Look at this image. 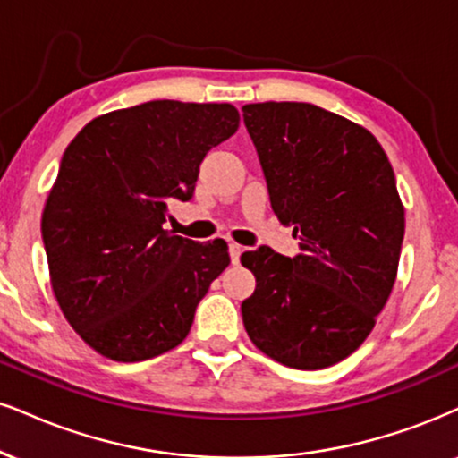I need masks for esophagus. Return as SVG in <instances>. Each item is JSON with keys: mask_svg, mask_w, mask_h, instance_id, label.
I'll return each mask as SVG.
<instances>
[{"mask_svg": "<svg viewBox=\"0 0 458 458\" xmlns=\"http://www.w3.org/2000/svg\"><path fill=\"white\" fill-rule=\"evenodd\" d=\"M242 250H244V248H242L240 244H235V242H231V244H229V257H231V261L238 263L240 257H242Z\"/></svg>", "mask_w": 458, "mask_h": 458, "instance_id": "obj_1", "label": "esophagus"}]
</instances>
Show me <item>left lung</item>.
<instances>
[{
  "label": "left lung",
  "instance_id": "8db88e82",
  "mask_svg": "<svg viewBox=\"0 0 458 458\" xmlns=\"http://www.w3.org/2000/svg\"><path fill=\"white\" fill-rule=\"evenodd\" d=\"M244 123L272 210L301 255H242L255 293L242 301L252 344L295 369L335 365L386 306L403 242V203L386 152L365 127L301 101L246 104Z\"/></svg>",
  "mask_w": 458,
  "mask_h": 458
}]
</instances>
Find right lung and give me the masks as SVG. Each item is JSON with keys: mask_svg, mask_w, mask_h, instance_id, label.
Masks as SVG:
<instances>
[{"mask_svg": "<svg viewBox=\"0 0 458 458\" xmlns=\"http://www.w3.org/2000/svg\"><path fill=\"white\" fill-rule=\"evenodd\" d=\"M238 127L231 104L157 99L93 118L65 148L42 240L61 312L101 357L135 363L189 335L229 246L174 235L167 203L191 199L203 157Z\"/></svg>", "mask_w": 458, "mask_h": 458, "instance_id": "obj_1", "label": "right lung"}]
</instances>
